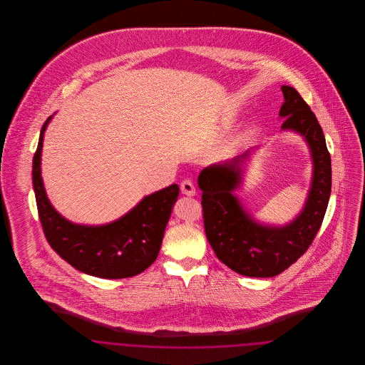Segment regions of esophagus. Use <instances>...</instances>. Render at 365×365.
<instances>
[{
	"instance_id": "obj_1",
	"label": "esophagus",
	"mask_w": 365,
	"mask_h": 365,
	"mask_svg": "<svg viewBox=\"0 0 365 365\" xmlns=\"http://www.w3.org/2000/svg\"><path fill=\"white\" fill-rule=\"evenodd\" d=\"M180 191H182V194L191 197V195L195 194V187H194V185H192L191 180L185 179V180L180 182Z\"/></svg>"
}]
</instances>
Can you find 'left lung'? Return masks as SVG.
<instances>
[{
	"label": "left lung",
	"instance_id": "obj_1",
	"mask_svg": "<svg viewBox=\"0 0 365 365\" xmlns=\"http://www.w3.org/2000/svg\"><path fill=\"white\" fill-rule=\"evenodd\" d=\"M282 128L301 134L313 160L312 186L294 220L283 227L259 225L232 194L250 150L223 164L209 165L198 176L205 234L215 255L237 274L252 278H272L294 264L312 245L330 200L331 157L323 130L294 87L282 86Z\"/></svg>",
	"mask_w": 365,
	"mask_h": 365
}]
</instances>
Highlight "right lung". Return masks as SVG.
<instances>
[{
  "label": "right lung",
  "instance_id": "obj_1",
  "mask_svg": "<svg viewBox=\"0 0 365 365\" xmlns=\"http://www.w3.org/2000/svg\"><path fill=\"white\" fill-rule=\"evenodd\" d=\"M43 123L33 160V186L39 220L53 250L75 269L97 278L135 277L149 268L160 252L165 226L179 195L171 185L145 197L119 220L106 226H81L64 219L49 202L41 178Z\"/></svg>",
  "mask_w": 365,
  "mask_h": 365
}]
</instances>
